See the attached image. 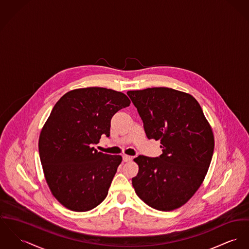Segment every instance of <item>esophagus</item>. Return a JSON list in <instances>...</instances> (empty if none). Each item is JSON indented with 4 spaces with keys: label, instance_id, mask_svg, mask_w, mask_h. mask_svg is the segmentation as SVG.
Listing matches in <instances>:
<instances>
[{
    "label": "esophagus",
    "instance_id": "1",
    "mask_svg": "<svg viewBox=\"0 0 249 249\" xmlns=\"http://www.w3.org/2000/svg\"><path fill=\"white\" fill-rule=\"evenodd\" d=\"M122 158H123V161L124 162H129L130 160H132V156H130V155H127V154H123L122 155Z\"/></svg>",
    "mask_w": 249,
    "mask_h": 249
}]
</instances>
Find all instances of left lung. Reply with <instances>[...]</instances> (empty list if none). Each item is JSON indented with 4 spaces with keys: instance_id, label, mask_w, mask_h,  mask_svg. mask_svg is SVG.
Returning <instances> with one entry per match:
<instances>
[{
    "instance_id": "1",
    "label": "left lung",
    "mask_w": 249,
    "mask_h": 249,
    "mask_svg": "<svg viewBox=\"0 0 249 249\" xmlns=\"http://www.w3.org/2000/svg\"><path fill=\"white\" fill-rule=\"evenodd\" d=\"M149 139L160 140L159 157L134 158L132 179L137 196L157 211L185 205L203 183L211 165L214 136L198 101L172 88L128 91Z\"/></svg>"
}]
</instances>
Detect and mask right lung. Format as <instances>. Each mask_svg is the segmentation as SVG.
Masks as SVG:
<instances>
[{
  "mask_svg": "<svg viewBox=\"0 0 249 249\" xmlns=\"http://www.w3.org/2000/svg\"><path fill=\"white\" fill-rule=\"evenodd\" d=\"M131 101L101 87L72 90L55 104L39 134L38 153L47 185L70 211L95 209L107 196L120 155L97 152L93 144L110 136L111 119Z\"/></svg>",
  "mask_w": 249,
  "mask_h": 249,
  "instance_id": "obj_1",
  "label": "right lung"
}]
</instances>
